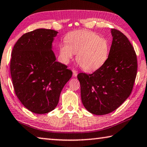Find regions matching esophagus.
Instances as JSON below:
<instances>
[{
    "label": "esophagus",
    "instance_id": "obj_1",
    "mask_svg": "<svg viewBox=\"0 0 147 147\" xmlns=\"http://www.w3.org/2000/svg\"><path fill=\"white\" fill-rule=\"evenodd\" d=\"M73 76H74V77H76V76H77V74H78V73H77V71H76V70H73Z\"/></svg>",
    "mask_w": 147,
    "mask_h": 147
}]
</instances>
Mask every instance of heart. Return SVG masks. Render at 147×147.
Here are the masks:
<instances>
[{"label":"heart","instance_id":"heart-1","mask_svg":"<svg viewBox=\"0 0 147 147\" xmlns=\"http://www.w3.org/2000/svg\"><path fill=\"white\" fill-rule=\"evenodd\" d=\"M65 42L59 46L60 57L65 64L76 54L78 65L86 71H93L99 69L108 58L109 42L94 32L87 30L72 32L66 36Z\"/></svg>","mask_w":147,"mask_h":147}]
</instances>
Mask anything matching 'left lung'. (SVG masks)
Returning a JSON list of instances; mask_svg holds the SVG:
<instances>
[{"label":"left lung","mask_w":147,"mask_h":147,"mask_svg":"<svg viewBox=\"0 0 147 147\" xmlns=\"http://www.w3.org/2000/svg\"><path fill=\"white\" fill-rule=\"evenodd\" d=\"M113 42L105 63L92 74L79 73L81 99L95 115L115 111L131 94L137 71V55L122 32L111 29Z\"/></svg>","instance_id":"1"}]
</instances>
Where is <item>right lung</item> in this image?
I'll return each mask as SVG.
<instances>
[{
    "label": "right lung",
    "instance_id": "right-lung-1",
    "mask_svg": "<svg viewBox=\"0 0 147 147\" xmlns=\"http://www.w3.org/2000/svg\"><path fill=\"white\" fill-rule=\"evenodd\" d=\"M57 33L46 29L27 32L11 52L10 73L15 93L23 106L36 114L48 113L56 107L73 73L55 61L52 42Z\"/></svg>",
    "mask_w": 147,
    "mask_h": 147
}]
</instances>
